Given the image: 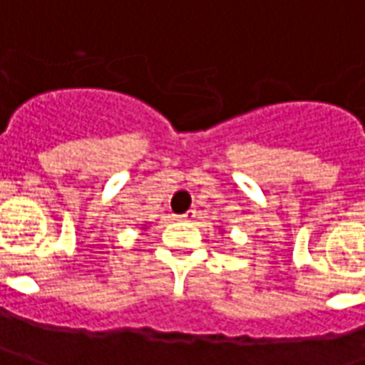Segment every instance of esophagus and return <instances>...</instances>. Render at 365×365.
<instances>
[{"instance_id":"34e87169","label":"esophagus","mask_w":365,"mask_h":365,"mask_svg":"<svg viewBox=\"0 0 365 365\" xmlns=\"http://www.w3.org/2000/svg\"><path fill=\"white\" fill-rule=\"evenodd\" d=\"M180 219H182V221H187V223H190V221H193V219H195V211H193V209H190V211H185L183 215H180Z\"/></svg>"}]
</instances>
